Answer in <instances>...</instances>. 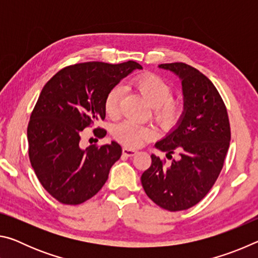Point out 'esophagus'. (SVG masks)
Wrapping results in <instances>:
<instances>
[{
  "label": "esophagus",
  "mask_w": 258,
  "mask_h": 258,
  "mask_svg": "<svg viewBox=\"0 0 258 258\" xmlns=\"http://www.w3.org/2000/svg\"><path fill=\"white\" fill-rule=\"evenodd\" d=\"M123 154L125 155V156H127V157H133V156H135L138 154V151L137 150H134V149H131V148H123Z\"/></svg>",
  "instance_id": "1"
}]
</instances>
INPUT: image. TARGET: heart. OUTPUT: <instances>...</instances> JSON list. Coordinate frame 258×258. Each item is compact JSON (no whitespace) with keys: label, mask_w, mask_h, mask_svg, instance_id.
<instances>
[{"label":"heart","mask_w":258,"mask_h":258,"mask_svg":"<svg viewBox=\"0 0 258 258\" xmlns=\"http://www.w3.org/2000/svg\"><path fill=\"white\" fill-rule=\"evenodd\" d=\"M132 85L142 95L147 103L154 108L156 119L169 127L177 121L181 115V104L171 97V87L164 80L154 74H145L135 77ZM121 98L120 86H113L104 98V110L110 117L118 115L119 102ZM115 139L128 147H140L149 141L155 135V131L145 125H139L132 121L124 120L117 124L112 130Z\"/></svg>","instance_id":"obj_1"}]
</instances>
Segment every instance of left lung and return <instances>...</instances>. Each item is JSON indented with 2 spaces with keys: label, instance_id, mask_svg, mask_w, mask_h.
I'll use <instances>...</instances> for the list:
<instances>
[{
  "label": "left lung",
  "instance_id": "left-lung-1",
  "mask_svg": "<svg viewBox=\"0 0 258 258\" xmlns=\"http://www.w3.org/2000/svg\"><path fill=\"white\" fill-rule=\"evenodd\" d=\"M158 67L181 81L183 111L155 147L165 151L166 157L177 152L178 158L165 165L151 155V166L142 174L141 182L155 204L178 212L197 205L217 180L230 146V123L216 87L199 71L183 62Z\"/></svg>",
  "mask_w": 258,
  "mask_h": 258
}]
</instances>
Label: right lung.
<instances>
[{
  "instance_id": "obj_1",
  "label": "right lung",
  "mask_w": 258,
  "mask_h": 258,
  "mask_svg": "<svg viewBox=\"0 0 258 258\" xmlns=\"http://www.w3.org/2000/svg\"><path fill=\"white\" fill-rule=\"evenodd\" d=\"M135 69H142L135 61L77 63L61 69L43 87L28 123L29 159L43 187L61 204L80 205L92 198L120 158L116 141L84 149L81 133L104 119L109 90ZM106 133L94 130L98 138Z\"/></svg>"
}]
</instances>
